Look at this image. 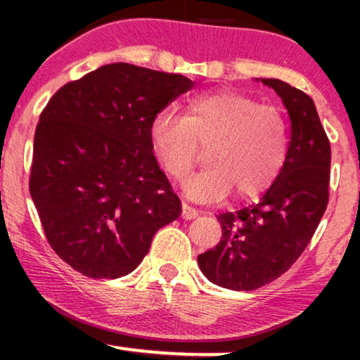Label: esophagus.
<instances>
[{"mask_svg": "<svg viewBox=\"0 0 360 360\" xmlns=\"http://www.w3.org/2000/svg\"><path fill=\"white\" fill-rule=\"evenodd\" d=\"M200 214L196 208H193V206H189L188 203H183V218L184 220H194V218Z\"/></svg>", "mask_w": 360, "mask_h": 360, "instance_id": "obj_1", "label": "esophagus"}]
</instances>
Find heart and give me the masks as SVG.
I'll list each match as a JSON object with an SVG mask.
<instances>
[{"instance_id":"1","label":"heart","mask_w":360,"mask_h":360,"mask_svg":"<svg viewBox=\"0 0 360 360\" xmlns=\"http://www.w3.org/2000/svg\"><path fill=\"white\" fill-rule=\"evenodd\" d=\"M157 162L183 177L208 148L210 166L189 177L184 191L196 201H214L232 188L242 198L257 196L278 179L288 159L289 123L276 105H264L232 89L208 91L186 103L184 115L160 110L150 122Z\"/></svg>"}]
</instances>
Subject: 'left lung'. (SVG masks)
Here are the masks:
<instances>
[{
	"label": "left lung",
	"mask_w": 360,
	"mask_h": 360,
	"mask_svg": "<svg viewBox=\"0 0 360 360\" xmlns=\"http://www.w3.org/2000/svg\"><path fill=\"white\" fill-rule=\"evenodd\" d=\"M279 94L291 120L288 159L259 203L217 214L221 240L198 255L212 283L252 291L283 276L307 249L328 205L330 140L315 103L279 79H260Z\"/></svg>",
	"instance_id": "1"
}]
</instances>
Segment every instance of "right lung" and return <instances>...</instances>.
Returning a JSON list of instances; mask_svg holds the SVG:
<instances>
[{"label": "right lung", "instance_id": "add662e5", "mask_svg": "<svg viewBox=\"0 0 360 360\" xmlns=\"http://www.w3.org/2000/svg\"><path fill=\"white\" fill-rule=\"evenodd\" d=\"M194 82L117 62L64 84L37 123L30 194L59 257L93 279L142 262L181 201L152 152L150 122Z\"/></svg>", "mask_w": 360, "mask_h": 360}]
</instances>
